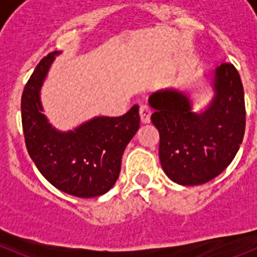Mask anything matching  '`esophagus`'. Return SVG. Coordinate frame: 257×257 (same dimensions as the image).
I'll use <instances>...</instances> for the list:
<instances>
[{
  "instance_id": "1",
  "label": "esophagus",
  "mask_w": 257,
  "mask_h": 257,
  "mask_svg": "<svg viewBox=\"0 0 257 257\" xmlns=\"http://www.w3.org/2000/svg\"><path fill=\"white\" fill-rule=\"evenodd\" d=\"M151 109L148 108L147 105H142L139 109V115H140V121L142 123H149L151 121Z\"/></svg>"
}]
</instances>
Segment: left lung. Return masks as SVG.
Wrapping results in <instances>:
<instances>
[{
    "instance_id": "obj_1",
    "label": "left lung",
    "mask_w": 257,
    "mask_h": 257,
    "mask_svg": "<svg viewBox=\"0 0 257 257\" xmlns=\"http://www.w3.org/2000/svg\"><path fill=\"white\" fill-rule=\"evenodd\" d=\"M215 99L205 112H192L178 90L152 94L151 119L160 133V161L165 174L180 185L212 180L230 165L246 128L243 85L231 63L215 72Z\"/></svg>"
}]
</instances>
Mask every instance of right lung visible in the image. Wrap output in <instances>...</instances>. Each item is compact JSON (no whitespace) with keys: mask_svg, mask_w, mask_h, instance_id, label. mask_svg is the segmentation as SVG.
Segmentation results:
<instances>
[{"mask_svg":"<svg viewBox=\"0 0 257 257\" xmlns=\"http://www.w3.org/2000/svg\"><path fill=\"white\" fill-rule=\"evenodd\" d=\"M50 52L36 67L22 95V123L27 149L45 179L61 192L92 198L117 181L121 160L140 124L139 108L121 117H97L74 131L59 133L42 114L40 88L52 60Z\"/></svg>","mask_w":257,"mask_h":257,"instance_id":"obj_1","label":"right lung"}]
</instances>
